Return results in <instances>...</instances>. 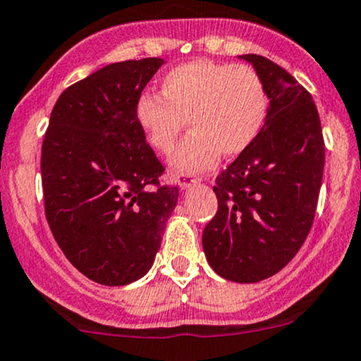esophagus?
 <instances>
[{"mask_svg": "<svg viewBox=\"0 0 361 361\" xmlns=\"http://www.w3.org/2000/svg\"><path fill=\"white\" fill-rule=\"evenodd\" d=\"M197 182L199 179H196V177H190L189 173H179V176H177V184H179L182 189L192 188V185L197 184Z\"/></svg>", "mask_w": 361, "mask_h": 361, "instance_id": "esophagus-1", "label": "esophagus"}]
</instances>
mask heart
I'll return each instance as SVG.
<instances>
[{"instance_id": "obj_1", "label": "heart", "mask_w": 361, "mask_h": 361, "mask_svg": "<svg viewBox=\"0 0 361 361\" xmlns=\"http://www.w3.org/2000/svg\"><path fill=\"white\" fill-rule=\"evenodd\" d=\"M269 96L264 79L247 63L190 61L169 71L160 96L142 94L135 118L148 145L169 154L188 121V138L171 157L179 173L214 167L219 154L240 155L264 128Z\"/></svg>"}]
</instances>
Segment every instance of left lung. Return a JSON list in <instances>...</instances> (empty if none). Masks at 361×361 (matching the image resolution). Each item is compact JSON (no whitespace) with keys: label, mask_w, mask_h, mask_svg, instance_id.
Here are the masks:
<instances>
[{"label":"left lung","mask_w":361,"mask_h":361,"mask_svg":"<svg viewBox=\"0 0 361 361\" xmlns=\"http://www.w3.org/2000/svg\"><path fill=\"white\" fill-rule=\"evenodd\" d=\"M241 59L264 79L270 106L255 142L216 177L218 211L202 231V248L216 274L253 283L281 272L311 231L324 138L306 87L267 57Z\"/></svg>","instance_id":"8db88e82"}]
</instances>
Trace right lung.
<instances>
[{"instance_id": "add662e5", "label": "right lung", "mask_w": 361, "mask_h": 361, "mask_svg": "<svg viewBox=\"0 0 361 361\" xmlns=\"http://www.w3.org/2000/svg\"><path fill=\"white\" fill-rule=\"evenodd\" d=\"M164 61L109 63L59 96L42 143L45 216L63 255L103 286L148 272L179 197L135 104Z\"/></svg>"}]
</instances>
